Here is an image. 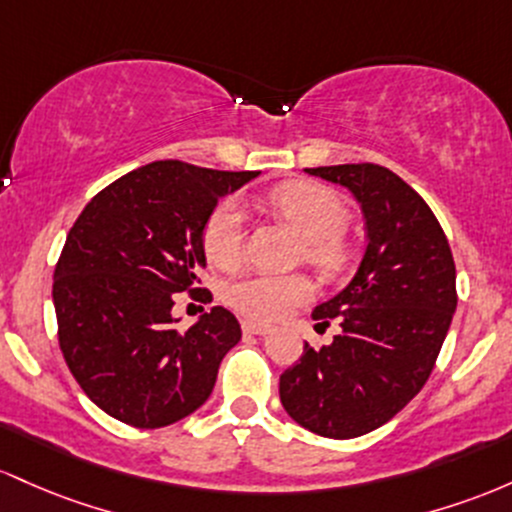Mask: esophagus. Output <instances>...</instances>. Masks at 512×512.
I'll return each mask as SVG.
<instances>
[{
	"mask_svg": "<svg viewBox=\"0 0 512 512\" xmlns=\"http://www.w3.org/2000/svg\"><path fill=\"white\" fill-rule=\"evenodd\" d=\"M241 329H244V333H254V336H266V333L273 331L271 326L261 324V321H244V324H241Z\"/></svg>",
	"mask_w": 512,
	"mask_h": 512,
	"instance_id": "obj_1",
	"label": "esophagus"
}]
</instances>
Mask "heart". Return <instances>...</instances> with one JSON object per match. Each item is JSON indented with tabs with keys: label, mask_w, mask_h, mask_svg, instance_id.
Masks as SVG:
<instances>
[{
	"label": "heart",
	"mask_w": 512,
	"mask_h": 512,
	"mask_svg": "<svg viewBox=\"0 0 512 512\" xmlns=\"http://www.w3.org/2000/svg\"><path fill=\"white\" fill-rule=\"evenodd\" d=\"M271 205L304 237V258L321 273L336 275L348 266L350 249L343 239L348 208L341 195L312 181H292L275 188ZM203 251L217 268H234L244 254V215L237 200H222L203 227ZM314 297L304 275H246L227 287V302L239 314L273 321Z\"/></svg>",
	"instance_id": "heart-1"
}]
</instances>
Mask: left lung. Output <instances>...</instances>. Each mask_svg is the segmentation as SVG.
Returning a JSON list of instances; mask_svg holds the SVG:
<instances>
[{"label":"left lung","mask_w":512,"mask_h":512,"mask_svg":"<svg viewBox=\"0 0 512 512\" xmlns=\"http://www.w3.org/2000/svg\"><path fill=\"white\" fill-rule=\"evenodd\" d=\"M348 188L365 217L367 249L353 280L314 307L341 333L304 343L280 375V401L295 423L333 440L384 426L423 389L457 309L455 261L433 210L380 164L304 169ZM317 324V326H319Z\"/></svg>","instance_id":"1"}]
</instances>
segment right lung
<instances>
[{
	"mask_svg": "<svg viewBox=\"0 0 512 512\" xmlns=\"http://www.w3.org/2000/svg\"><path fill=\"white\" fill-rule=\"evenodd\" d=\"M258 171L152 162L106 186L77 217L55 268L57 336L74 380L108 416L164 428L208 401L241 338L225 307L176 329V292H198L210 212Z\"/></svg>",
	"mask_w": 512,
	"mask_h": 512,
	"instance_id": "right-lung-1",
	"label": "right lung"
}]
</instances>
